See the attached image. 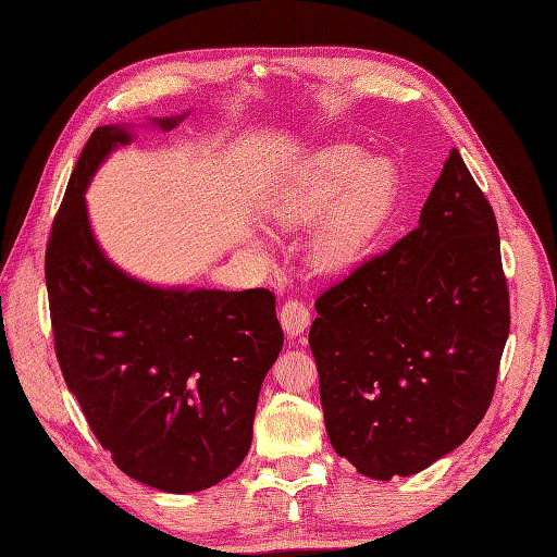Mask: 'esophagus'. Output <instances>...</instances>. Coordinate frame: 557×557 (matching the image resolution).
<instances>
[{"instance_id": "34e87169", "label": "esophagus", "mask_w": 557, "mask_h": 557, "mask_svg": "<svg viewBox=\"0 0 557 557\" xmlns=\"http://www.w3.org/2000/svg\"><path fill=\"white\" fill-rule=\"evenodd\" d=\"M310 310L304 301H287L280 310L282 330L289 338H301L304 332L310 326Z\"/></svg>"}]
</instances>
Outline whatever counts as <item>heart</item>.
I'll return each mask as SVG.
<instances>
[{"label": "heart", "mask_w": 557, "mask_h": 557, "mask_svg": "<svg viewBox=\"0 0 557 557\" xmlns=\"http://www.w3.org/2000/svg\"><path fill=\"white\" fill-rule=\"evenodd\" d=\"M397 199L391 162L367 160L355 148H330L294 174L277 193L270 216L282 231H306L308 259L326 275L360 268L386 231ZM256 247H265L256 239Z\"/></svg>", "instance_id": "1"}]
</instances>
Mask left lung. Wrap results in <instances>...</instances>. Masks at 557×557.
Wrapping results in <instances>:
<instances>
[{"label": "left lung", "instance_id": "1", "mask_svg": "<svg viewBox=\"0 0 557 557\" xmlns=\"http://www.w3.org/2000/svg\"><path fill=\"white\" fill-rule=\"evenodd\" d=\"M326 435L374 480L421 473L487 411L510 330L494 211L451 150L419 225L315 301Z\"/></svg>", "mask_w": 557, "mask_h": 557}]
</instances>
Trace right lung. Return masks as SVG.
Segmentation results:
<instances>
[{
  "instance_id": "obj_1",
  "label": "right lung",
  "mask_w": 557,
  "mask_h": 557,
  "mask_svg": "<svg viewBox=\"0 0 557 557\" xmlns=\"http://www.w3.org/2000/svg\"><path fill=\"white\" fill-rule=\"evenodd\" d=\"M176 117H150L171 132ZM132 124L98 126L70 176L47 247L55 355L94 435L126 475L202 492L245 461L263 379L284 336L268 289L160 287L112 263L87 193Z\"/></svg>"
}]
</instances>
